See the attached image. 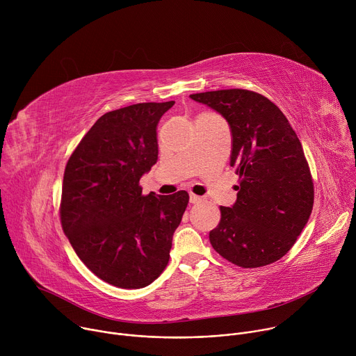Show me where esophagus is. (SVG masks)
<instances>
[{"mask_svg":"<svg viewBox=\"0 0 356 356\" xmlns=\"http://www.w3.org/2000/svg\"><path fill=\"white\" fill-rule=\"evenodd\" d=\"M201 200H202V198H201L200 195L190 193V202H193V204H195V202H200Z\"/></svg>","mask_w":356,"mask_h":356,"instance_id":"34e87169","label":"esophagus"}]
</instances>
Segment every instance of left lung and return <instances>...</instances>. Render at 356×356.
Listing matches in <instances>:
<instances>
[{
	"label": "left lung",
	"mask_w": 356,
	"mask_h": 356,
	"mask_svg": "<svg viewBox=\"0 0 356 356\" xmlns=\"http://www.w3.org/2000/svg\"><path fill=\"white\" fill-rule=\"evenodd\" d=\"M220 113L232 135L231 166L239 176L236 201L220 207L213 248L241 268L279 261L306 227L314 184L301 143L284 114L259 92L231 88L190 95Z\"/></svg>",
	"instance_id": "obj_1"
}]
</instances>
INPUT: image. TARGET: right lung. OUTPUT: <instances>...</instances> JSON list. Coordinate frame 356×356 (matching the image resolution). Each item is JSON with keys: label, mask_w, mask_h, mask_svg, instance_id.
I'll return each mask as SVG.
<instances>
[{"label": "right lung", "mask_w": 356, "mask_h": 356, "mask_svg": "<svg viewBox=\"0 0 356 356\" xmlns=\"http://www.w3.org/2000/svg\"><path fill=\"white\" fill-rule=\"evenodd\" d=\"M140 103L110 111L67 161L60 221L81 262L121 289L150 284L168 266L188 194H142L140 177L158 162L156 128L172 108Z\"/></svg>", "instance_id": "1"}]
</instances>
